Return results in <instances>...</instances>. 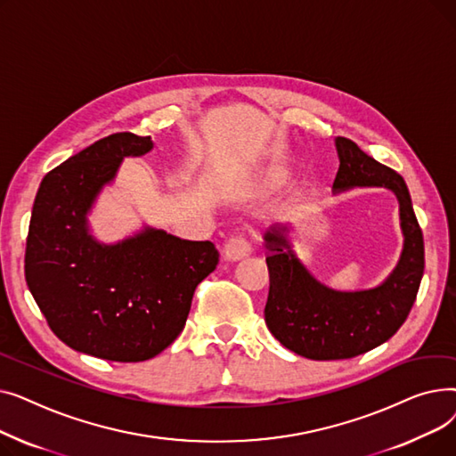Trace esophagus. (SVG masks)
<instances>
[{"mask_svg":"<svg viewBox=\"0 0 456 456\" xmlns=\"http://www.w3.org/2000/svg\"><path fill=\"white\" fill-rule=\"evenodd\" d=\"M251 251V244L246 234H232L224 246V256L227 260H240Z\"/></svg>","mask_w":456,"mask_h":456,"instance_id":"obj_1","label":"esophagus"}]
</instances>
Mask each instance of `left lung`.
<instances>
[{"mask_svg": "<svg viewBox=\"0 0 456 456\" xmlns=\"http://www.w3.org/2000/svg\"><path fill=\"white\" fill-rule=\"evenodd\" d=\"M340 159L332 191L354 186H385L399 201L403 253L387 281L370 290L340 292L322 284L296 256L286 225L266 234L270 294L265 320L286 347L313 361H340L362 354L390 340L409 316L425 268L423 232L416 220L404 179L366 155L349 138L337 136Z\"/></svg>", "mask_w": 456, "mask_h": 456, "instance_id": "obj_1", "label": "left lung"}]
</instances>
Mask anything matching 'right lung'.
Listing matches in <instances>:
<instances>
[{
	"instance_id": "1",
	"label": "right lung",
	"mask_w": 456,
	"mask_h": 456,
	"mask_svg": "<svg viewBox=\"0 0 456 456\" xmlns=\"http://www.w3.org/2000/svg\"><path fill=\"white\" fill-rule=\"evenodd\" d=\"M151 150V136L133 133L94 142L42 179L29 222L26 281L47 325L68 347L114 362L170 346L220 260L208 240L151 227L112 246L90 234L86 214L124 157Z\"/></svg>"
}]
</instances>
